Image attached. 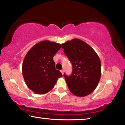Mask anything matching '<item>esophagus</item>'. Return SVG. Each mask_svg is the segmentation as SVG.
I'll list each match as a JSON object with an SVG mask.
<instances>
[{"mask_svg":"<svg viewBox=\"0 0 125 125\" xmlns=\"http://www.w3.org/2000/svg\"><path fill=\"white\" fill-rule=\"evenodd\" d=\"M61 73H62V74H63V73H64V70H61Z\"/></svg>","mask_w":125,"mask_h":125,"instance_id":"34e87169","label":"esophagus"}]
</instances>
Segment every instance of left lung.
I'll use <instances>...</instances> for the list:
<instances>
[{
    "instance_id": "obj_1",
    "label": "left lung",
    "mask_w": 125,
    "mask_h": 125,
    "mask_svg": "<svg viewBox=\"0 0 125 125\" xmlns=\"http://www.w3.org/2000/svg\"><path fill=\"white\" fill-rule=\"evenodd\" d=\"M62 48L73 66L70 76L64 74L68 89L78 97L88 95L96 89L101 78V62L97 53L79 39L62 43Z\"/></svg>"
}]
</instances>
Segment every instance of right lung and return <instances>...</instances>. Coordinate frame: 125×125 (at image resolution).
Wrapping results in <instances>:
<instances>
[{"instance_id": "right-lung-1", "label": "right lung", "mask_w": 125, "mask_h": 125, "mask_svg": "<svg viewBox=\"0 0 125 125\" xmlns=\"http://www.w3.org/2000/svg\"><path fill=\"white\" fill-rule=\"evenodd\" d=\"M61 45L43 41L31 47L22 63V73L27 85L36 94H46L53 88L62 73L55 69L53 57Z\"/></svg>"}]
</instances>
